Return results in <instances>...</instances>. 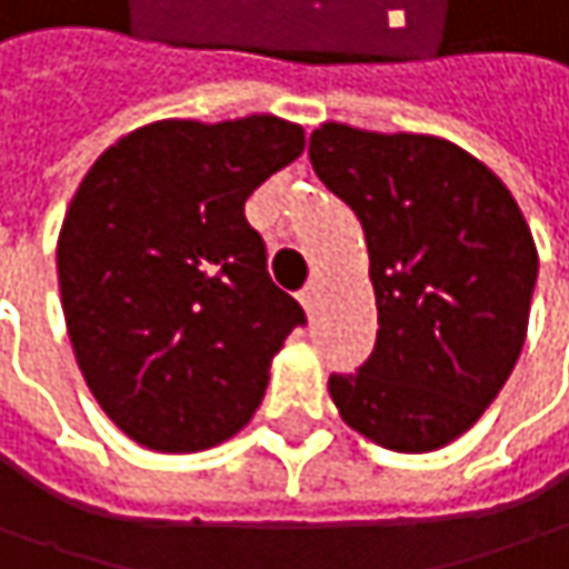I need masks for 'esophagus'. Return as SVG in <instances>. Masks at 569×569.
Segmentation results:
<instances>
[{"label":"esophagus","instance_id":"obj_1","mask_svg":"<svg viewBox=\"0 0 569 569\" xmlns=\"http://www.w3.org/2000/svg\"><path fill=\"white\" fill-rule=\"evenodd\" d=\"M316 296H319V280H309V283L299 289V302L306 306V312H312V306H316Z\"/></svg>","mask_w":569,"mask_h":569}]
</instances>
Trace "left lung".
<instances>
[{
    "label": "left lung",
    "instance_id": "left-lung-1",
    "mask_svg": "<svg viewBox=\"0 0 569 569\" xmlns=\"http://www.w3.org/2000/svg\"><path fill=\"white\" fill-rule=\"evenodd\" d=\"M309 159L365 228L378 299L375 351L329 378L338 413L397 452L439 449L486 413L521 355L535 237L501 179L437 136L326 123Z\"/></svg>",
    "mask_w": 569,
    "mask_h": 569
}]
</instances>
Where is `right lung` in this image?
Instances as JSON below:
<instances>
[{
	"label": "right lung",
	"instance_id": "obj_1",
	"mask_svg": "<svg viewBox=\"0 0 569 569\" xmlns=\"http://www.w3.org/2000/svg\"><path fill=\"white\" fill-rule=\"evenodd\" d=\"M302 146L277 117L166 120L80 181L58 237L64 322L90 393L139 446L198 452L233 437L283 338L306 326L243 214Z\"/></svg>",
	"mask_w": 569,
	"mask_h": 569
}]
</instances>
